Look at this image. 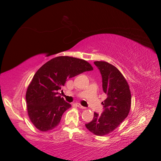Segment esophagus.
<instances>
[{
	"label": "esophagus",
	"mask_w": 161,
	"mask_h": 161,
	"mask_svg": "<svg viewBox=\"0 0 161 161\" xmlns=\"http://www.w3.org/2000/svg\"><path fill=\"white\" fill-rule=\"evenodd\" d=\"M76 105H77V107H78L79 108H81V109H86V108H85V107H83L82 105H81L80 104H77Z\"/></svg>",
	"instance_id": "esophagus-1"
}]
</instances>
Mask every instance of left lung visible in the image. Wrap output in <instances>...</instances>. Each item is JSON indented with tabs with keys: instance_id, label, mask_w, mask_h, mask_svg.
Here are the masks:
<instances>
[{
	"instance_id": "8db88e82",
	"label": "left lung",
	"mask_w": 161,
	"mask_h": 161,
	"mask_svg": "<svg viewBox=\"0 0 161 161\" xmlns=\"http://www.w3.org/2000/svg\"><path fill=\"white\" fill-rule=\"evenodd\" d=\"M102 76L103 91L107 98L101 115L94 114L86 127L96 136H106L117 128L128 116L131 108V92L127 81L117 68L105 61L94 62Z\"/></svg>"
}]
</instances>
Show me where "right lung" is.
I'll return each mask as SVG.
<instances>
[{
  "instance_id": "obj_1",
  "label": "right lung",
  "mask_w": 161,
  "mask_h": 161,
  "mask_svg": "<svg viewBox=\"0 0 161 161\" xmlns=\"http://www.w3.org/2000/svg\"><path fill=\"white\" fill-rule=\"evenodd\" d=\"M93 70L91 64L82 59L57 57L40 67L33 76L25 94L27 112L38 130L47 132L57 126L64 113L71 104L59 95L68 79Z\"/></svg>"
}]
</instances>
